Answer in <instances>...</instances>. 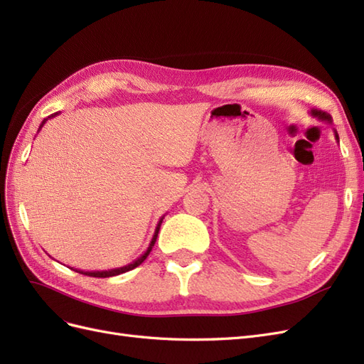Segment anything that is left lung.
<instances>
[{
    "label": "left lung",
    "instance_id": "8db88e82",
    "mask_svg": "<svg viewBox=\"0 0 364 364\" xmlns=\"http://www.w3.org/2000/svg\"><path fill=\"white\" fill-rule=\"evenodd\" d=\"M313 117H316V118H318L321 121H326V123H333V118H331V115L329 114H326V112H323V111H317V109H311V112H310ZM334 135H336V139L338 141V135H337V132L334 130Z\"/></svg>",
    "mask_w": 364,
    "mask_h": 364
}]
</instances>
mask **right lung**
Wrapping results in <instances>:
<instances>
[{
    "label": "right lung",
    "mask_w": 364,
    "mask_h": 364,
    "mask_svg": "<svg viewBox=\"0 0 364 364\" xmlns=\"http://www.w3.org/2000/svg\"><path fill=\"white\" fill-rule=\"evenodd\" d=\"M59 112H56V114H53V115H50L48 118H53V117H56ZM48 118H46L42 121V124L39 126V130L42 129V126L47 123V119ZM162 220H164V215L159 218V222H158V225H156V229H155V234H153V238H151V241H150V245H149V247H147V250L142 253V255L139 257V258H136L134 262H130V264H127V266H123V267H118V269H111V270H97V272H83V270H77L75 269V272H79V273H82V274H86V277H92V278H109V277H117V274H121V273H124V272H129V270H132V269H135V267H138L141 262H144V259L149 257V253L151 252V249H153V246H155V241H156V238H158V234H159V228H161V223H162ZM74 270V269H73Z\"/></svg>",
    "instance_id": "add662e5"
}]
</instances>
